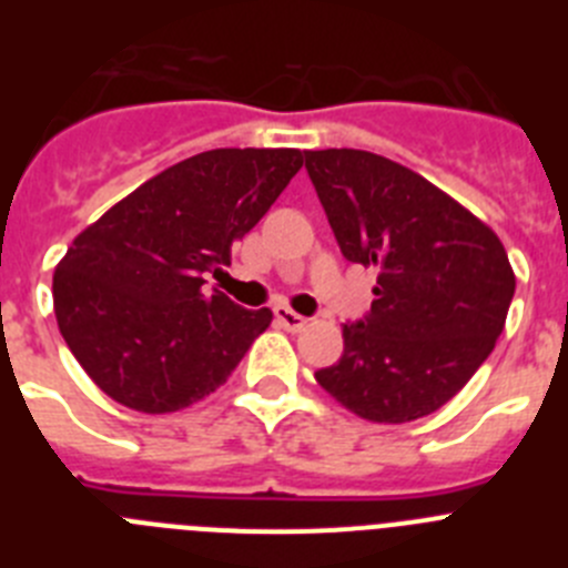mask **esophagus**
I'll return each instance as SVG.
<instances>
[{"instance_id":"obj_1","label":"esophagus","mask_w":568,"mask_h":568,"mask_svg":"<svg viewBox=\"0 0 568 568\" xmlns=\"http://www.w3.org/2000/svg\"><path fill=\"white\" fill-rule=\"evenodd\" d=\"M273 315L275 321H278V327L290 329V333H298V329L307 327V318L298 313H293L290 307H284V304H278V307H273Z\"/></svg>"}]
</instances>
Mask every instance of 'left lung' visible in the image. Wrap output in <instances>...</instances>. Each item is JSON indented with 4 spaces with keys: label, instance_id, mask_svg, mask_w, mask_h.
<instances>
[{
    "label": "left lung",
    "instance_id": "obj_1",
    "mask_svg": "<svg viewBox=\"0 0 568 568\" xmlns=\"http://www.w3.org/2000/svg\"><path fill=\"white\" fill-rule=\"evenodd\" d=\"M341 253L378 267L373 307L344 324V355L315 373L375 424L435 413L495 349L515 295L500 239L424 175L378 153L307 150Z\"/></svg>",
    "mask_w": 568,
    "mask_h": 568
}]
</instances>
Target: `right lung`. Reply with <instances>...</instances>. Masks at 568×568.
Masks as SVG:
<instances>
[{
  "label": "right lung",
  "instance_id": "1",
  "mask_svg": "<svg viewBox=\"0 0 568 568\" xmlns=\"http://www.w3.org/2000/svg\"><path fill=\"white\" fill-rule=\"evenodd\" d=\"M301 150L219 148L133 190L77 235L53 275L59 329L102 393L135 413L184 409L230 378L270 327L207 273L264 219Z\"/></svg>",
  "mask_w": 568,
  "mask_h": 568
}]
</instances>
